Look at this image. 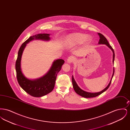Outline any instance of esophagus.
Wrapping results in <instances>:
<instances>
[{"label": "esophagus", "instance_id": "esophagus-1", "mask_svg": "<svg viewBox=\"0 0 130 130\" xmlns=\"http://www.w3.org/2000/svg\"><path fill=\"white\" fill-rule=\"evenodd\" d=\"M74 57L73 56H70L69 57H68V58H67V62H68L69 64H71L72 63L73 61H74Z\"/></svg>", "mask_w": 130, "mask_h": 130}]
</instances>
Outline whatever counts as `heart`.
I'll return each instance as SVG.
<instances>
[{"mask_svg":"<svg viewBox=\"0 0 130 130\" xmlns=\"http://www.w3.org/2000/svg\"><path fill=\"white\" fill-rule=\"evenodd\" d=\"M92 38L90 36L82 33H73L70 34L66 37L65 41V44L67 46H74L80 44L83 42L89 43L92 41Z\"/></svg>","mask_w":130,"mask_h":130,"instance_id":"b5f03b06","label":"heart"}]
</instances>
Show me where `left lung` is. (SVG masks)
Masks as SVG:
<instances>
[{
  "instance_id": "obj_1",
  "label": "left lung",
  "mask_w": 130,
  "mask_h": 130,
  "mask_svg": "<svg viewBox=\"0 0 130 130\" xmlns=\"http://www.w3.org/2000/svg\"><path fill=\"white\" fill-rule=\"evenodd\" d=\"M98 35H99L100 39H99V44H105L111 50L113 53V59H112V62L113 63L114 62V60H115V52L113 49H112V48L111 47V46L110 45V44L109 43L108 40H107V39L106 38V37L101 34L100 33H98ZM114 72H115V69L113 68V74L111 76V79L110 83H109L108 85L105 88L104 90H103L102 91L99 92H98V93H89V92H87L86 91H83V90H82L79 88V87L78 86V85L77 84V83H76V81L74 80V78L73 75L72 76V83H73V88L74 89V91L76 92V93H77L78 94H79V95H80L81 96L83 97V98H94V97H96L98 95H100V94H101L102 93L106 91L108 88L110 86L111 83V80L112 78V77L113 76L114 74Z\"/></svg>"
}]
</instances>
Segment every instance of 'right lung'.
Wrapping results in <instances>:
<instances>
[{
	"label": "right lung",
	"mask_w": 130,
	"mask_h": 130,
	"mask_svg": "<svg viewBox=\"0 0 130 130\" xmlns=\"http://www.w3.org/2000/svg\"><path fill=\"white\" fill-rule=\"evenodd\" d=\"M50 35L48 34H39L31 36L21 45L18 52L15 70L19 84L26 93L34 97L43 96L53 90L57 74L60 71L64 60L61 59L55 60L46 74L38 79L31 80L26 78L21 71V56L26 44L35 39L49 41L50 40Z\"/></svg>",
	"instance_id": "right-lung-1"
}]
</instances>
